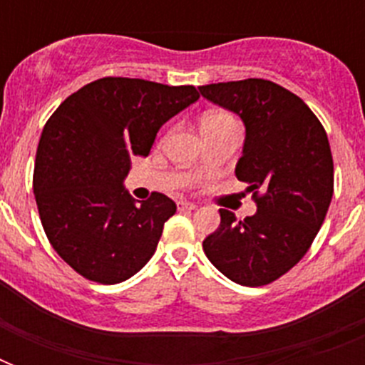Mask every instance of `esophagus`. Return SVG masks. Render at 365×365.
<instances>
[{
	"label": "esophagus",
	"mask_w": 365,
	"mask_h": 365,
	"mask_svg": "<svg viewBox=\"0 0 365 365\" xmlns=\"http://www.w3.org/2000/svg\"><path fill=\"white\" fill-rule=\"evenodd\" d=\"M195 208H197V206H195L193 202H187V200H180V202H178V210L180 212H191L195 210Z\"/></svg>",
	"instance_id": "34e87169"
}]
</instances>
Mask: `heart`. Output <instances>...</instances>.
<instances>
[{"instance_id": "b5f03b06", "label": "heart", "mask_w": 365, "mask_h": 365, "mask_svg": "<svg viewBox=\"0 0 365 365\" xmlns=\"http://www.w3.org/2000/svg\"><path fill=\"white\" fill-rule=\"evenodd\" d=\"M217 121H233V117L229 113H222V111H214L208 115L202 117V123H217Z\"/></svg>"}]
</instances>
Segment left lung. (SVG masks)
I'll return each mask as SVG.
<instances>
[{
  "mask_svg": "<svg viewBox=\"0 0 365 365\" xmlns=\"http://www.w3.org/2000/svg\"><path fill=\"white\" fill-rule=\"evenodd\" d=\"M246 126L235 174L248 183L257 212L237 220L222 208V223L202 242L217 271L240 286H265L311 248L334 195L328 134L311 108L267 79L199 87Z\"/></svg>",
  "mask_w": 365,
  "mask_h": 365,
  "instance_id": "obj_1",
  "label": "left lung"
}]
</instances>
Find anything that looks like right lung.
<instances>
[{
	"label": "right lung",
	"instance_id": "right-lung-1",
	"mask_svg": "<svg viewBox=\"0 0 365 365\" xmlns=\"http://www.w3.org/2000/svg\"><path fill=\"white\" fill-rule=\"evenodd\" d=\"M197 100L193 85L104 77L51 115L34 193L48 242L81 277L119 284L151 259L176 202L153 193L138 205L123 182L132 157H148L160 126Z\"/></svg>",
	"mask_w": 365,
	"mask_h": 365
}]
</instances>
